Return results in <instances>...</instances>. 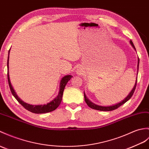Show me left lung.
Segmentation results:
<instances>
[{"mask_svg": "<svg viewBox=\"0 0 149 149\" xmlns=\"http://www.w3.org/2000/svg\"><path fill=\"white\" fill-rule=\"evenodd\" d=\"M130 42L131 44V46H132V47L134 48V49L136 51V49H135V47H134V44L133 43L132 41H131V40H130ZM138 67H139V58H138V65H137V74H138ZM136 82H137V77H136V82H135V84H134V87L133 88L132 90H131L130 91V93L128 94V95H127L126 97L124 98L122 102H120L118 103H116V104L113 105H112V106H107V107H103V106H100V105H96L94 103L91 102L90 100H89L87 96H86V94H85V92L84 93V100H85V102L86 103H87V105L90 107V108L93 109H95V110H101V111H112V110H116V109L119 108V107L120 106H121L122 105L124 104L126 102L128 101V100L131 98V96H133V93H134V90H135V88H136Z\"/></svg>", "mask_w": 149, "mask_h": 149, "instance_id": "left-lung-1", "label": "left lung"}]
</instances>
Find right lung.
<instances>
[{
	"label": "right lung",
	"instance_id": "add662e5",
	"mask_svg": "<svg viewBox=\"0 0 149 149\" xmlns=\"http://www.w3.org/2000/svg\"><path fill=\"white\" fill-rule=\"evenodd\" d=\"M10 49L8 52V82H9V86L10 89H11V91L13 95L15 96V98L17 100L21 105H22L24 108L26 109V110H29V111L35 113H47L53 111L55 109H56L58 106L60 105L61 103V100H62V96H63V93L65 86L67 84L68 81L70 80V79L72 77V76L70 75H65L63 77H62L60 83V88H59V92L58 95L55 97L52 101L50 102L47 103V104H44V105H30L29 103H26L24 102L23 100H21L18 96L17 95L16 93L15 92V89H14L13 86L10 81V78H9V53H10Z\"/></svg>",
	"mask_w": 149,
	"mask_h": 149
}]
</instances>
